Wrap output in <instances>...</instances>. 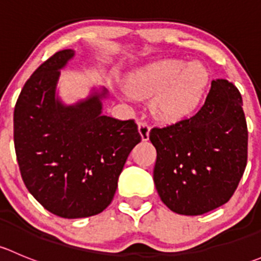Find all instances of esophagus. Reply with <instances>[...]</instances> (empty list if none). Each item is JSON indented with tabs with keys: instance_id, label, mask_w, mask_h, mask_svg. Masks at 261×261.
I'll use <instances>...</instances> for the list:
<instances>
[{
	"instance_id": "1",
	"label": "esophagus",
	"mask_w": 261,
	"mask_h": 261,
	"mask_svg": "<svg viewBox=\"0 0 261 261\" xmlns=\"http://www.w3.org/2000/svg\"><path fill=\"white\" fill-rule=\"evenodd\" d=\"M138 127H139V134H140V135H141V139H143V141L149 140L150 126L147 125L145 121H139Z\"/></svg>"
}]
</instances>
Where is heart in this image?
<instances>
[{
    "instance_id": "b5f03b06",
    "label": "heart",
    "mask_w": 261,
    "mask_h": 261,
    "mask_svg": "<svg viewBox=\"0 0 261 261\" xmlns=\"http://www.w3.org/2000/svg\"><path fill=\"white\" fill-rule=\"evenodd\" d=\"M208 86V72L199 62L168 59L138 70L130 81L131 93L152 99V112L163 121L177 122L196 112Z\"/></svg>"
}]
</instances>
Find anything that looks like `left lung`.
Here are the masks:
<instances>
[{"label": "left lung", "instance_id": "obj_1", "mask_svg": "<svg viewBox=\"0 0 261 261\" xmlns=\"http://www.w3.org/2000/svg\"><path fill=\"white\" fill-rule=\"evenodd\" d=\"M154 183L173 212L198 216L222 206L235 193L247 162V126L239 89L212 81L196 115L154 127Z\"/></svg>", "mask_w": 261, "mask_h": 261}]
</instances>
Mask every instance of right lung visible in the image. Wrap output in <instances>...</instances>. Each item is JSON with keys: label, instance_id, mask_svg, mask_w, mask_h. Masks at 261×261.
I'll list each match as a JSON object with an SVG mask.
<instances>
[{"label": "right lung", "instance_id": "right-lung-1", "mask_svg": "<svg viewBox=\"0 0 261 261\" xmlns=\"http://www.w3.org/2000/svg\"><path fill=\"white\" fill-rule=\"evenodd\" d=\"M74 50L55 53L26 81L14 112L15 151L34 198L63 218L98 215L111 203L128 154L141 141L134 120L102 115L106 88L67 106L57 94Z\"/></svg>", "mask_w": 261, "mask_h": 261}]
</instances>
